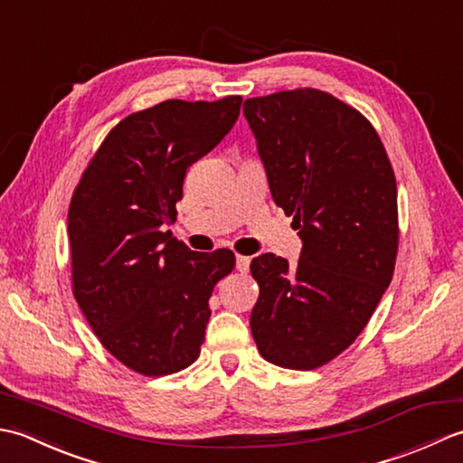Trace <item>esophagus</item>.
Wrapping results in <instances>:
<instances>
[{"label":"esophagus","instance_id":"34e87169","mask_svg":"<svg viewBox=\"0 0 463 463\" xmlns=\"http://www.w3.org/2000/svg\"><path fill=\"white\" fill-rule=\"evenodd\" d=\"M250 267V259L249 257H242V254H237V270L239 272H249Z\"/></svg>","mask_w":463,"mask_h":463}]
</instances>
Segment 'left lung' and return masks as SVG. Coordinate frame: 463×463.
I'll use <instances>...</instances> for the list:
<instances>
[{
    "mask_svg": "<svg viewBox=\"0 0 463 463\" xmlns=\"http://www.w3.org/2000/svg\"><path fill=\"white\" fill-rule=\"evenodd\" d=\"M270 194L297 224L298 264L252 259L250 330L264 360L314 370L356 340L390 287L398 191L372 123L330 93L280 91L244 101Z\"/></svg>",
    "mask_w": 463,
    "mask_h": 463,
    "instance_id": "left-lung-1",
    "label": "left lung"
}]
</instances>
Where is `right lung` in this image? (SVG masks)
I'll return each instance as SVG.
<instances>
[{"label":"right lung","mask_w":463,"mask_h":463,"mask_svg":"<svg viewBox=\"0 0 463 463\" xmlns=\"http://www.w3.org/2000/svg\"><path fill=\"white\" fill-rule=\"evenodd\" d=\"M242 97L169 99L115 125L75 186L67 214L73 294L127 368L166 376L199 358L214 284L234 252H194L165 231L186 169L232 129Z\"/></svg>","instance_id":"right-lung-1"}]
</instances>
